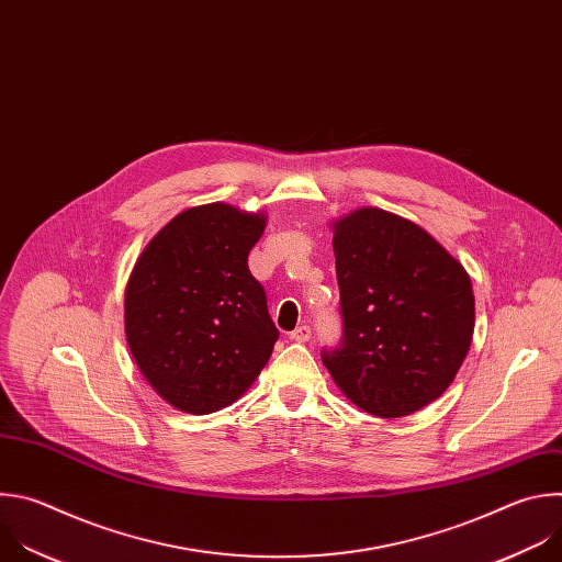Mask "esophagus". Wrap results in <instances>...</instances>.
I'll list each match as a JSON object with an SVG mask.
<instances>
[{"label":"esophagus","instance_id":"1","mask_svg":"<svg viewBox=\"0 0 562 562\" xmlns=\"http://www.w3.org/2000/svg\"><path fill=\"white\" fill-rule=\"evenodd\" d=\"M310 336H312L310 325H299L294 331H290V339H292V341H296V344H305V341H310Z\"/></svg>","mask_w":562,"mask_h":562}]
</instances>
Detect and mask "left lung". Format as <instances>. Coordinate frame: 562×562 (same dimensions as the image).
Wrapping results in <instances>:
<instances>
[{
    "label": "left lung",
    "mask_w": 562,
    "mask_h": 562,
    "mask_svg": "<svg viewBox=\"0 0 562 562\" xmlns=\"http://www.w3.org/2000/svg\"><path fill=\"white\" fill-rule=\"evenodd\" d=\"M331 228L344 336L321 352L323 366L363 412L407 416L450 387L470 352V274L420 226L381 207Z\"/></svg>",
    "instance_id": "obj_1"
}]
</instances>
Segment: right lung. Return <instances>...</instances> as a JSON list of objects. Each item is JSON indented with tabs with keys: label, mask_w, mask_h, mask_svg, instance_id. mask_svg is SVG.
I'll list each match as a JSON object with an SVG mask.
<instances>
[{
	"label": "right lung",
	"mask_w": 562,
	"mask_h": 562,
	"mask_svg": "<svg viewBox=\"0 0 562 562\" xmlns=\"http://www.w3.org/2000/svg\"><path fill=\"white\" fill-rule=\"evenodd\" d=\"M266 214L228 203L179 212L153 237L126 285V339L153 390L188 414L228 407L279 339L248 255Z\"/></svg>",
	"instance_id": "obj_1"
}]
</instances>
